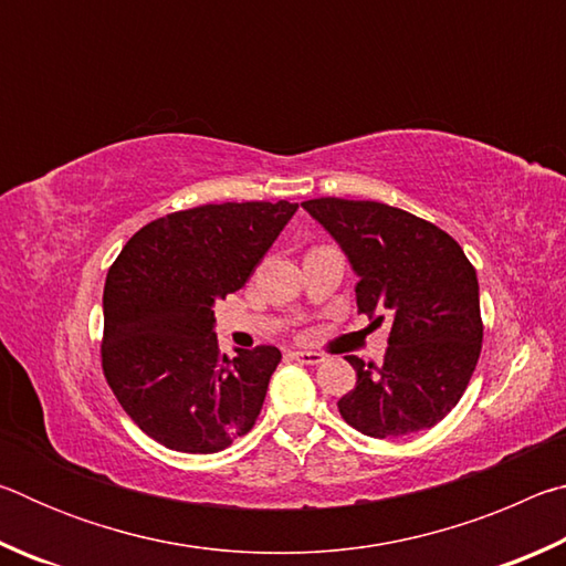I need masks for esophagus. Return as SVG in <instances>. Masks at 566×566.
Here are the masks:
<instances>
[{
  "label": "esophagus",
  "mask_w": 566,
  "mask_h": 566,
  "mask_svg": "<svg viewBox=\"0 0 566 566\" xmlns=\"http://www.w3.org/2000/svg\"><path fill=\"white\" fill-rule=\"evenodd\" d=\"M292 359H296L300 364H322L324 354H319V352H292Z\"/></svg>",
  "instance_id": "1"
}]
</instances>
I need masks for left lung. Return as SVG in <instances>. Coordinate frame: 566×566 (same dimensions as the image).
Listing matches in <instances>:
<instances>
[{
    "label": "left lung",
    "instance_id": "left-lung-1",
    "mask_svg": "<svg viewBox=\"0 0 566 566\" xmlns=\"http://www.w3.org/2000/svg\"><path fill=\"white\" fill-rule=\"evenodd\" d=\"M302 207L347 254L359 312L375 327L391 317L381 367L347 357L357 385L337 401L342 419L375 439L434 427L462 399L482 352L474 266L452 237L405 209L337 197Z\"/></svg>",
    "mask_w": 566,
    "mask_h": 566
}]
</instances>
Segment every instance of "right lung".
<instances>
[{
    "label": "right lung",
    "mask_w": 566,
    "mask_h": 566,
    "mask_svg": "<svg viewBox=\"0 0 566 566\" xmlns=\"http://www.w3.org/2000/svg\"><path fill=\"white\" fill-rule=\"evenodd\" d=\"M296 207L282 199L185 209L142 227L112 264L102 369L155 442L214 454L254 427L282 352L219 354L214 304L242 290Z\"/></svg>",
    "instance_id": "obj_1"
}]
</instances>
